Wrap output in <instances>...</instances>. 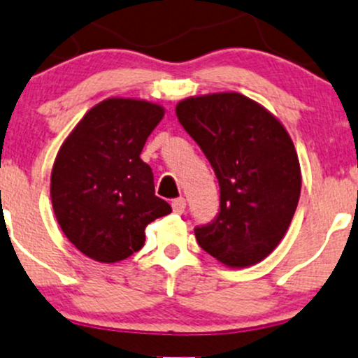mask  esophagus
<instances>
[{
    "mask_svg": "<svg viewBox=\"0 0 358 358\" xmlns=\"http://www.w3.org/2000/svg\"><path fill=\"white\" fill-rule=\"evenodd\" d=\"M171 207H173V212H176V214H183V212H185V207H187V200L183 197L175 199L171 202Z\"/></svg>",
    "mask_w": 358,
    "mask_h": 358,
    "instance_id": "34e87169",
    "label": "esophagus"
}]
</instances>
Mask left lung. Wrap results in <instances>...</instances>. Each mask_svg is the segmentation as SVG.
Listing matches in <instances>:
<instances>
[{
    "label": "left lung",
    "mask_w": 358,
    "mask_h": 358,
    "mask_svg": "<svg viewBox=\"0 0 358 358\" xmlns=\"http://www.w3.org/2000/svg\"><path fill=\"white\" fill-rule=\"evenodd\" d=\"M176 117L217 176L214 221L195 227L200 248L233 268L268 257L287 233L301 195L292 139L268 110L241 93L194 96Z\"/></svg>",
    "instance_id": "left-lung-1"
}]
</instances>
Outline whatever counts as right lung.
<instances>
[{
    "label": "right lung",
    "mask_w": 358,
    "mask_h": 358,
    "mask_svg": "<svg viewBox=\"0 0 358 358\" xmlns=\"http://www.w3.org/2000/svg\"><path fill=\"white\" fill-rule=\"evenodd\" d=\"M163 115L156 103L108 98L59 149L50 175L54 214L66 238L92 260L129 258L143 248L148 224L171 212L156 197L155 176L141 159Z\"/></svg>",
    "instance_id": "obj_1"
}]
</instances>
